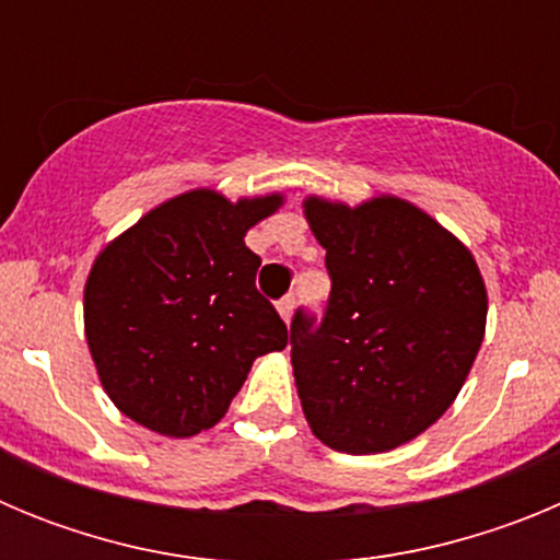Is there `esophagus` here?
<instances>
[{"label": "esophagus", "mask_w": 560, "mask_h": 560, "mask_svg": "<svg viewBox=\"0 0 560 560\" xmlns=\"http://www.w3.org/2000/svg\"><path fill=\"white\" fill-rule=\"evenodd\" d=\"M294 305H296V300L294 296H283V300H280V303H277V311H280V316H283L285 323H291V314H294Z\"/></svg>", "instance_id": "1"}]
</instances>
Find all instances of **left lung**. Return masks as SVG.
Segmentation results:
<instances>
[{"label": "left lung", "mask_w": 560, "mask_h": 560, "mask_svg": "<svg viewBox=\"0 0 560 560\" xmlns=\"http://www.w3.org/2000/svg\"><path fill=\"white\" fill-rule=\"evenodd\" d=\"M325 249L323 319L296 311L291 364L311 432L345 454H378L427 432L479 353L488 294L474 255L395 196L359 207L305 199Z\"/></svg>", "instance_id": "left-lung-1"}]
</instances>
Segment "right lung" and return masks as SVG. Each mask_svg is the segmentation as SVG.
I'll use <instances>...</instances> for the list:
<instances>
[{
  "label": "right lung",
  "mask_w": 560,
  "mask_h": 560,
  "mask_svg": "<svg viewBox=\"0 0 560 560\" xmlns=\"http://www.w3.org/2000/svg\"><path fill=\"white\" fill-rule=\"evenodd\" d=\"M280 192L232 205L215 190L153 207L97 255L83 289L89 353L126 418L165 438L215 427L252 361L289 345L275 305L255 285L249 226Z\"/></svg>",
  "instance_id": "right-lung-1"
}]
</instances>
